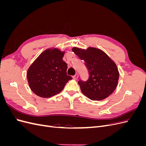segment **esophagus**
Returning a JSON list of instances; mask_svg holds the SVG:
<instances>
[{"mask_svg":"<svg viewBox=\"0 0 146 146\" xmlns=\"http://www.w3.org/2000/svg\"><path fill=\"white\" fill-rule=\"evenodd\" d=\"M72 78L74 79V80H77V79L78 78V74H76L74 76L72 77Z\"/></svg>","mask_w":146,"mask_h":146,"instance_id":"esophagus-1","label":"esophagus"}]
</instances>
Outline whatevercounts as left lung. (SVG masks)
I'll return each mask as SVG.
<instances>
[{
	"instance_id": "obj_1",
	"label": "left lung",
	"mask_w": 146,
	"mask_h": 146,
	"mask_svg": "<svg viewBox=\"0 0 146 146\" xmlns=\"http://www.w3.org/2000/svg\"><path fill=\"white\" fill-rule=\"evenodd\" d=\"M72 50L85 61L89 72L87 81L78 82L82 93L92 100H101L111 95L117 86L119 77L116 63L98 48L82 49L74 47Z\"/></svg>"
}]
</instances>
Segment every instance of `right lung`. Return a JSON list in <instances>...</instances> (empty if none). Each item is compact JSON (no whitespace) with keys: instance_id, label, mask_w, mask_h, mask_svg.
<instances>
[{"instance_id":"obj_1","label":"right lung","mask_w":146,"mask_h":146,"mask_svg":"<svg viewBox=\"0 0 146 146\" xmlns=\"http://www.w3.org/2000/svg\"><path fill=\"white\" fill-rule=\"evenodd\" d=\"M65 52L50 48L42 52L27 70L29 85L34 93L43 98H50L63 90L72 79L68 76V65L63 60Z\"/></svg>"}]
</instances>
